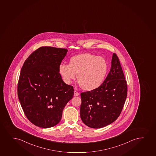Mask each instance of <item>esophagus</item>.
Here are the masks:
<instances>
[{
  "label": "esophagus",
  "instance_id": "obj_1",
  "mask_svg": "<svg viewBox=\"0 0 156 156\" xmlns=\"http://www.w3.org/2000/svg\"><path fill=\"white\" fill-rule=\"evenodd\" d=\"M79 92H77L76 91H74V95L75 96V97H76V96H79Z\"/></svg>",
  "mask_w": 156,
  "mask_h": 156
}]
</instances>
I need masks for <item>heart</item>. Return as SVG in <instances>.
<instances>
[{
    "label": "heart",
    "mask_w": 156,
    "mask_h": 156,
    "mask_svg": "<svg viewBox=\"0 0 156 156\" xmlns=\"http://www.w3.org/2000/svg\"><path fill=\"white\" fill-rule=\"evenodd\" d=\"M107 71L105 58L89 53L74 56L69 59V65L61 63L58 66V72L66 84H71L77 74L79 85L87 91L96 90L102 85Z\"/></svg>",
    "instance_id": "heart-1"
}]
</instances>
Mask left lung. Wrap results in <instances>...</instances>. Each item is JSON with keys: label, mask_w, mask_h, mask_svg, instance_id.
Instances as JSON below:
<instances>
[{"label": "left lung", "mask_w": 156, "mask_h": 156, "mask_svg": "<svg viewBox=\"0 0 156 156\" xmlns=\"http://www.w3.org/2000/svg\"><path fill=\"white\" fill-rule=\"evenodd\" d=\"M118 57L113 54L108 75L99 88L81 94L80 116L92 128L107 126L120 115L127 96V84Z\"/></svg>", "instance_id": "1"}]
</instances>
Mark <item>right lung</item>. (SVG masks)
<instances>
[{"label": "right lung", "mask_w": 156, "mask_h": 156, "mask_svg": "<svg viewBox=\"0 0 156 156\" xmlns=\"http://www.w3.org/2000/svg\"><path fill=\"white\" fill-rule=\"evenodd\" d=\"M68 51L44 46L33 52L20 73L17 92L22 108L33 124L43 128L59 122L74 89L63 82L58 72Z\"/></svg>", "instance_id": "right-lung-1"}]
</instances>
